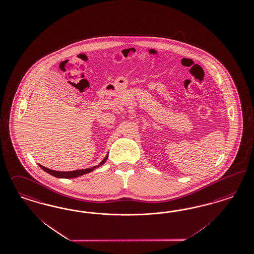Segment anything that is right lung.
Segmentation results:
<instances>
[{
    "label": "right lung",
    "instance_id": "1",
    "mask_svg": "<svg viewBox=\"0 0 254 254\" xmlns=\"http://www.w3.org/2000/svg\"><path fill=\"white\" fill-rule=\"evenodd\" d=\"M107 157H108V154H106V156H105V157H104V159L100 163V165H98V166H96V167L90 168V169L72 170V171H57V170L47 169V168H45V167H43V166H41V165H38V166H39L41 169H43L44 171H46L47 173L51 174V175H53V176H55V177H57V178H76V177H79V176H82V175H84V174H86V173L91 172V171H92V170H94L96 168L101 167L102 165H104V163L106 162Z\"/></svg>",
    "mask_w": 254,
    "mask_h": 254
}]
</instances>
